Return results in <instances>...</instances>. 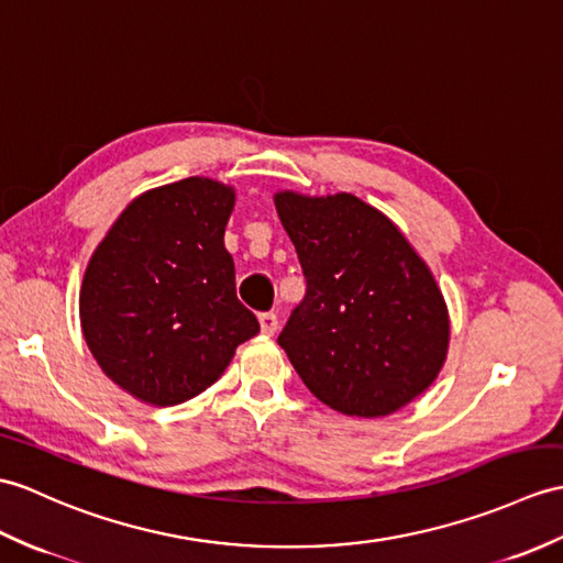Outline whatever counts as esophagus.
Returning a JSON list of instances; mask_svg holds the SVG:
<instances>
[{"label": "esophagus", "mask_w": 563, "mask_h": 563, "mask_svg": "<svg viewBox=\"0 0 563 563\" xmlns=\"http://www.w3.org/2000/svg\"><path fill=\"white\" fill-rule=\"evenodd\" d=\"M258 323H261V333H266V335H273V333L278 331V317L273 311L261 313Z\"/></svg>", "instance_id": "34e87169"}]
</instances>
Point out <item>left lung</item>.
Masks as SVG:
<instances>
[{
    "label": "left lung",
    "mask_w": 563,
    "mask_h": 563,
    "mask_svg": "<svg viewBox=\"0 0 563 563\" xmlns=\"http://www.w3.org/2000/svg\"><path fill=\"white\" fill-rule=\"evenodd\" d=\"M307 295L278 335L305 386L350 417H386L434 384L451 321L434 273L352 194L273 196Z\"/></svg>",
    "instance_id": "1"
}]
</instances>
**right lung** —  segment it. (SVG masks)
Returning <instances> with one entry per match:
<instances>
[{"label": "right lung", "instance_id": "add662e5", "mask_svg": "<svg viewBox=\"0 0 563 563\" xmlns=\"http://www.w3.org/2000/svg\"><path fill=\"white\" fill-rule=\"evenodd\" d=\"M234 189L187 177L143 191L90 256L78 313L100 369L141 402L203 394L258 321L234 292Z\"/></svg>", "mask_w": 563, "mask_h": 563}]
</instances>
